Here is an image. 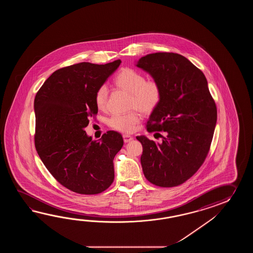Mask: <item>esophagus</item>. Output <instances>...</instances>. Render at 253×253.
I'll list each match as a JSON object with an SVG mask.
<instances>
[{"instance_id": "34e87169", "label": "esophagus", "mask_w": 253, "mask_h": 253, "mask_svg": "<svg viewBox=\"0 0 253 253\" xmlns=\"http://www.w3.org/2000/svg\"><path fill=\"white\" fill-rule=\"evenodd\" d=\"M123 138H124L125 143H128V142L133 140V137L131 135H128V134H123Z\"/></svg>"}]
</instances>
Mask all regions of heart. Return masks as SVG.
<instances>
[{
	"instance_id": "1",
	"label": "heart",
	"mask_w": 253,
	"mask_h": 253,
	"mask_svg": "<svg viewBox=\"0 0 253 253\" xmlns=\"http://www.w3.org/2000/svg\"><path fill=\"white\" fill-rule=\"evenodd\" d=\"M116 85L119 88L131 94L130 108H137L143 113H150L160 102L162 97L161 86L156 81H146L145 76L137 70L126 68L117 76ZM108 89L103 85L95 94V103L98 109L105 110L108 105ZM140 117L136 112L127 114H115L108 119L110 127L120 132L130 133L134 131Z\"/></svg>"
}]
</instances>
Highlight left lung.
Here are the masks:
<instances>
[{"mask_svg":"<svg viewBox=\"0 0 253 253\" xmlns=\"http://www.w3.org/2000/svg\"><path fill=\"white\" fill-rule=\"evenodd\" d=\"M136 66L162 89L161 100L146 125L149 133L162 137L161 143L136 136L143 146V172L155 185L177 186L198 171L210 150L217 121L214 100L205 74L180 54H148Z\"/></svg>","mask_w":253,"mask_h":253,"instance_id":"obj_1","label":"left lung"}]
</instances>
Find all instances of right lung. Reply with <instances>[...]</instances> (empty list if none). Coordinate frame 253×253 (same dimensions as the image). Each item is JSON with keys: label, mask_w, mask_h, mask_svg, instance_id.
<instances>
[{"label": "right lung", "mask_w": 253, "mask_h": 253, "mask_svg": "<svg viewBox=\"0 0 253 253\" xmlns=\"http://www.w3.org/2000/svg\"><path fill=\"white\" fill-rule=\"evenodd\" d=\"M120 63L81 62L59 69L34 99L39 156L61 185L77 194H99L113 183L114 157L124 145L122 135L108 131L92 140L85 127L97 113L96 92Z\"/></svg>", "instance_id": "obj_1"}]
</instances>
